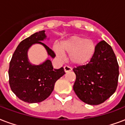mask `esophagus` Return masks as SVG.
Here are the masks:
<instances>
[{
  "mask_svg": "<svg viewBox=\"0 0 125 125\" xmlns=\"http://www.w3.org/2000/svg\"><path fill=\"white\" fill-rule=\"evenodd\" d=\"M64 71L65 73H67L69 72V71H71L72 70V69H71V67H70L67 66V65H65V66H64Z\"/></svg>",
  "mask_w": 125,
  "mask_h": 125,
  "instance_id": "1",
  "label": "esophagus"
}]
</instances>
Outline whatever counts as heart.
Listing matches in <instances>:
<instances>
[{
	"label": "heart",
	"mask_w": 125,
	"mask_h": 125,
	"mask_svg": "<svg viewBox=\"0 0 125 125\" xmlns=\"http://www.w3.org/2000/svg\"><path fill=\"white\" fill-rule=\"evenodd\" d=\"M96 44L93 40L82 36H73L61 42L55 49L57 56L62 58L63 53L69 54L71 63L82 65L87 63L95 54Z\"/></svg>",
	"instance_id": "obj_1"
}]
</instances>
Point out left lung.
<instances>
[{
    "mask_svg": "<svg viewBox=\"0 0 125 125\" xmlns=\"http://www.w3.org/2000/svg\"><path fill=\"white\" fill-rule=\"evenodd\" d=\"M73 70L76 74L73 90L83 103L100 104L116 90L119 65L112 48L105 41L96 45L95 54L87 64Z\"/></svg>",
    "mask_w": 125,
    "mask_h": 125,
    "instance_id": "8db88e82",
    "label": "left lung"
}]
</instances>
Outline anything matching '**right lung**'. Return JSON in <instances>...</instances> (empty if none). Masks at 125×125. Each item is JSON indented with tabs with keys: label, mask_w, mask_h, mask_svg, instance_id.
I'll use <instances>...</instances> for the list:
<instances>
[{
	"label": "right lung",
	"mask_w": 125,
	"mask_h": 125,
	"mask_svg": "<svg viewBox=\"0 0 125 125\" xmlns=\"http://www.w3.org/2000/svg\"><path fill=\"white\" fill-rule=\"evenodd\" d=\"M45 30L32 34L22 40L17 47L10 63L9 83L11 91L19 99L28 103L42 102L52 92L54 84L65 73L63 67L54 69L50 60L39 65L29 62L27 52L32 45L41 44L48 55L54 58L52 50L42 43L47 36Z\"/></svg>",
	"instance_id": "1"
}]
</instances>
